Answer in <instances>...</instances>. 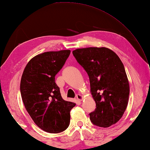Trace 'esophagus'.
Returning a JSON list of instances; mask_svg holds the SVG:
<instances>
[{
	"label": "esophagus",
	"mask_w": 150,
	"mask_h": 150,
	"mask_svg": "<svg viewBox=\"0 0 150 150\" xmlns=\"http://www.w3.org/2000/svg\"><path fill=\"white\" fill-rule=\"evenodd\" d=\"M76 99H77L78 101H82V99H83V96L82 95H80V94H77V95H76Z\"/></svg>",
	"instance_id": "1"
}]
</instances>
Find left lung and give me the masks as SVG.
<instances>
[{
  "instance_id": "1",
  "label": "left lung",
  "mask_w": 150,
  "mask_h": 150,
  "mask_svg": "<svg viewBox=\"0 0 150 150\" xmlns=\"http://www.w3.org/2000/svg\"><path fill=\"white\" fill-rule=\"evenodd\" d=\"M72 54L90 78L91 93L96 103L95 111L90 113L91 122L104 128L117 123L127 109L130 93L122 61L105 47L78 49Z\"/></svg>"
}]
</instances>
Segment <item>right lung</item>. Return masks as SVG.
Returning <instances> with one entry per match:
<instances>
[{
    "label": "right lung",
    "mask_w": 150,
    "mask_h": 150,
    "mask_svg": "<svg viewBox=\"0 0 150 150\" xmlns=\"http://www.w3.org/2000/svg\"><path fill=\"white\" fill-rule=\"evenodd\" d=\"M70 50L49 51L31 59L20 82L24 106L37 126L49 133H59L70 124V112L74 103L62 98L55 75L64 66Z\"/></svg>",
    "instance_id": "obj_1"
}]
</instances>
